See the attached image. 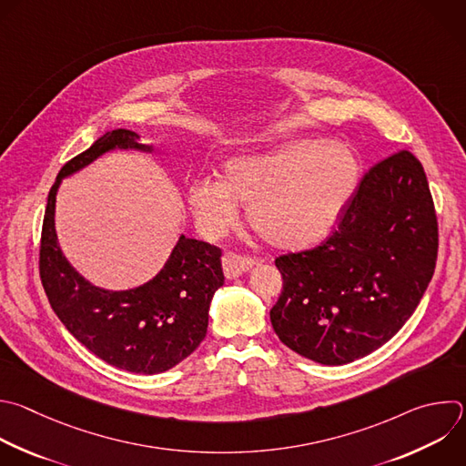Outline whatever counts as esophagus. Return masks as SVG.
<instances>
[{"instance_id":"34e87169","label":"esophagus","mask_w":466,"mask_h":466,"mask_svg":"<svg viewBox=\"0 0 466 466\" xmlns=\"http://www.w3.org/2000/svg\"><path fill=\"white\" fill-rule=\"evenodd\" d=\"M223 272L228 279H234L238 276H241L243 272H247L248 268H252L256 265V259L254 258H248V256H239L236 252H227L223 254Z\"/></svg>"}]
</instances>
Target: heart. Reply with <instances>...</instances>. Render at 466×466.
<instances>
[{"label":"heart","mask_w":466,"mask_h":466,"mask_svg":"<svg viewBox=\"0 0 466 466\" xmlns=\"http://www.w3.org/2000/svg\"><path fill=\"white\" fill-rule=\"evenodd\" d=\"M357 179L353 155L333 144L292 142L263 153H243L223 165V177H203L188 188L199 230L221 238L248 205V223L283 248L317 243L335 223Z\"/></svg>","instance_id":"b5f03b06"}]
</instances>
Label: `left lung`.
<instances>
[{"label": "left lung", "mask_w": 466, "mask_h": 466, "mask_svg": "<svg viewBox=\"0 0 466 466\" xmlns=\"http://www.w3.org/2000/svg\"><path fill=\"white\" fill-rule=\"evenodd\" d=\"M437 216L422 165L400 149L371 167L319 247L276 258L279 340L340 366L384 346L413 315L435 268Z\"/></svg>", "instance_id": "obj_1"}]
</instances>
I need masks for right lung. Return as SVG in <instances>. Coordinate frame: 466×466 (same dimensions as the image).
Here are the masks:
<instances>
[{
    "label": "right lung",
    "mask_w": 466,
    "mask_h": 466,
    "mask_svg": "<svg viewBox=\"0 0 466 466\" xmlns=\"http://www.w3.org/2000/svg\"><path fill=\"white\" fill-rule=\"evenodd\" d=\"M129 129L102 135L60 170L51 187L40 241V278L66 329L98 359L131 373H163L203 342L214 292L223 285L221 248L181 236L163 270L129 290L91 285L66 259L55 232L56 192L64 177L115 147L151 151Z\"/></svg>",
    "instance_id": "1"
}]
</instances>
